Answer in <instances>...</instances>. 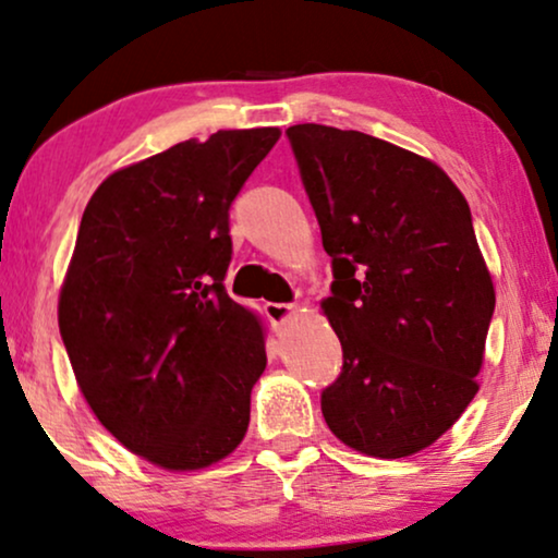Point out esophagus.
<instances>
[{"mask_svg": "<svg viewBox=\"0 0 558 558\" xmlns=\"http://www.w3.org/2000/svg\"><path fill=\"white\" fill-rule=\"evenodd\" d=\"M295 312H299V306H293V303H265V314L267 319H270L272 324H286L291 322Z\"/></svg>", "mask_w": 558, "mask_h": 558, "instance_id": "obj_1", "label": "esophagus"}]
</instances>
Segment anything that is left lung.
<instances>
[{
  "label": "left lung",
  "mask_w": 558,
  "mask_h": 558,
  "mask_svg": "<svg viewBox=\"0 0 558 558\" xmlns=\"http://www.w3.org/2000/svg\"><path fill=\"white\" fill-rule=\"evenodd\" d=\"M331 257L322 312L342 373L322 414L344 446L407 458L476 397L495 283L466 197L435 161L361 131L288 129Z\"/></svg>",
  "instance_id": "8db88e82"
}]
</instances>
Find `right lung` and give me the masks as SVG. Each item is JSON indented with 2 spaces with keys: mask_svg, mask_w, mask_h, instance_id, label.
Segmentation results:
<instances>
[{
  "mask_svg": "<svg viewBox=\"0 0 558 558\" xmlns=\"http://www.w3.org/2000/svg\"><path fill=\"white\" fill-rule=\"evenodd\" d=\"M278 138L182 141L116 169L84 208L59 293L63 344L102 427L165 471L214 466L250 427L265 327L223 288L229 206Z\"/></svg>",
  "mask_w": 558,
  "mask_h": 558,
  "instance_id": "right-lung-1",
  "label": "right lung"
}]
</instances>
